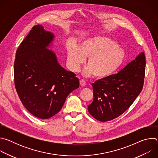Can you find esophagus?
<instances>
[{
  "label": "esophagus",
  "instance_id": "34e87169",
  "mask_svg": "<svg viewBox=\"0 0 158 158\" xmlns=\"http://www.w3.org/2000/svg\"><path fill=\"white\" fill-rule=\"evenodd\" d=\"M80 84H81V86H85L86 85V82L83 79H81L80 80Z\"/></svg>",
  "mask_w": 158,
  "mask_h": 158
}]
</instances>
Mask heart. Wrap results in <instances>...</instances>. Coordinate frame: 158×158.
Masks as SVG:
<instances>
[{
    "mask_svg": "<svg viewBox=\"0 0 158 158\" xmlns=\"http://www.w3.org/2000/svg\"><path fill=\"white\" fill-rule=\"evenodd\" d=\"M67 62L73 71H79L85 58L88 57L84 74L85 76L94 74L98 78L106 77L114 73L125 59V52L118 46V43L104 35L87 39L79 46L70 42L67 46Z\"/></svg>",
    "mask_w": 158,
    "mask_h": 158,
    "instance_id": "1",
    "label": "heart"
}]
</instances>
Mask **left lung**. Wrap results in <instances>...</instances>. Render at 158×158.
Here are the masks:
<instances>
[{
    "label": "left lung",
    "instance_id": "left-lung-1",
    "mask_svg": "<svg viewBox=\"0 0 158 158\" xmlns=\"http://www.w3.org/2000/svg\"><path fill=\"white\" fill-rule=\"evenodd\" d=\"M145 71L146 57L141 52L118 74L93 83L94 99L88 106L90 114L106 122L123 114L141 92Z\"/></svg>",
    "mask_w": 158,
    "mask_h": 158
}]
</instances>
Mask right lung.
<instances>
[{
  "mask_svg": "<svg viewBox=\"0 0 158 158\" xmlns=\"http://www.w3.org/2000/svg\"><path fill=\"white\" fill-rule=\"evenodd\" d=\"M54 35L34 26L19 46L14 61V84L22 104L34 116L49 119L62 107L67 96L79 86L76 75L57 62L46 49Z\"/></svg>",
  "mask_w": 158,
  "mask_h": 158,
  "instance_id": "1",
  "label": "right lung"
}]
</instances>
